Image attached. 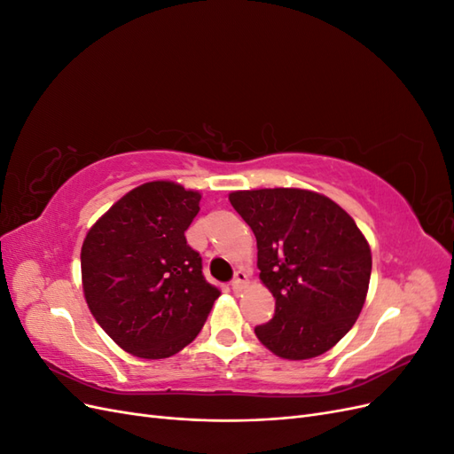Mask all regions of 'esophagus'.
Segmentation results:
<instances>
[{"mask_svg":"<svg viewBox=\"0 0 454 454\" xmlns=\"http://www.w3.org/2000/svg\"><path fill=\"white\" fill-rule=\"evenodd\" d=\"M246 284H248V274H246L244 270H237L235 272V278H232V282H231V287H232V292H242L244 287H246Z\"/></svg>","mask_w":454,"mask_h":454,"instance_id":"1","label":"esophagus"}]
</instances>
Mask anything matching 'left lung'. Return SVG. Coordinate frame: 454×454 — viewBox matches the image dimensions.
<instances>
[{"label":"left lung","instance_id":"8db88e82","mask_svg":"<svg viewBox=\"0 0 454 454\" xmlns=\"http://www.w3.org/2000/svg\"><path fill=\"white\" fill-rule=\"evenodd\" d=\"M229 200L257 240L261 282L277 301L257 339L284 360L327 352L358 320L371 248L337 202L309 189L232 191Z\"/></svg>","mask_w":454,"mask_h":454}]
</instances>
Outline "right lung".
Here are the masks:
<instances>
[{
	"label": "right lung",
	"mask_w": 454,
	"mask_h": 454,
	"mask_svg": "<svg viewBox=\"0 0 454 454\" xmlns=\"http://www.w3.org/2000/svg\"><path fill=\"white\" fill-rule=\"evenodd\" d=\"M199 191L147 182L121 197L83 240L81 280L94 320L138 358H170L202 329L219 297L185 240Z\"/></svg>",
	"instance_id": "obj_1"
}]
</instances>
